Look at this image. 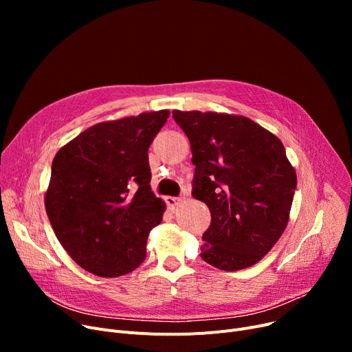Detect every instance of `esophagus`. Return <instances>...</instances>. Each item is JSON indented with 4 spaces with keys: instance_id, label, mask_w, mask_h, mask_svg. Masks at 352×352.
Wrapping results in <instances>:
<instances>
[{
    "instance_id": "obj_1",
    "label": "esophagus",
    "mask_w": 352,
    "mask_h": 352,
    "mask_svg": "<svg viewBox=\"0 0 352 352\" xmlns=\"http://www.w3.org/2000/svg\"><path fill=\"white\" fill-rule=\"evenodd\" d=\"M165 202H166V206L174 210L175 207H178V204L181 202V198L179 197H166Z\"/></svg>"
}]
</instances>
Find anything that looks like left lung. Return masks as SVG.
Wrapping results in <instances>:
<instances>
[{
    "label": "left lung",
    "instance_id": "8db88e82",
    "mask_svg": "<svg viewBox=\"0 0 352 352\" xmlns=\"http://www.w3.org/2000/svg\"><path fill=\"white\" fill-rule=\"evenodd\" d=\"M173 118L191 144V194L211 212L201 258L224 271L254 265L283 235L297 188L283 142L239 116L175 109Z\"/></svg>",
    "mask_w": 352,
    "mask_h": 352
}]
</instances>
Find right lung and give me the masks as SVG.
<instances>
[{
  "mask_svg": "<svg viewBox=\"0 0 352 352\" xmlns=\"http://www.w3.org/2000/svg\"><path fill=\"white\" fill-rule=\"evenodd\" d=\"M168 109L100 122L64 145L51 165L45 210L69 256L98 276H120L146 256L164 202L151 191L148 148Z\"/></svg>",
  "mask_w": 352,
  "mask_h": 352,
  "instance_id": "right-lung-1",
  "label": "right lung"
}]
</instances>
